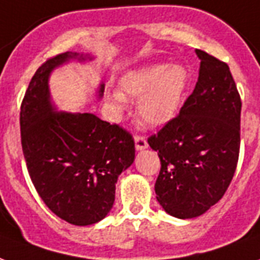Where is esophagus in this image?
Segmentation results:
<instances>
[{"label": "esophagus", "instance_id": "1", "mask_svg": "<svg viewBox=\"0 0 260 260\" xmlns=\"http://www.w3.org/2000/svg\"><path fill=\"white\" fill-rule=\"evenodd\" d=\"M135 147L136 150H143L147 147V140L145 136L135 135Z\"/></svg>", "mask_w": 260, "mask_h": 260}]
</instances>
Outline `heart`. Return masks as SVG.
<instances>
[{
  "instance_id": "obj_1",
  "label": "heart",
  "mask_w": 260,
  "mask_h": 260,
  "mask_svg": "<svg viewBox=\"0 0 260 260\" xmlns=\"http://www.w3.org/2000/svg\"><path fill=\"white\" fill-rule=\"evenodd\" d=\"M187 85V71L175 64H149L121 77V93L111 96L113 105L122 109L124 96L137 98L136 113L149 125H162L178 114Z\"/></svg>"
}]
</instances>
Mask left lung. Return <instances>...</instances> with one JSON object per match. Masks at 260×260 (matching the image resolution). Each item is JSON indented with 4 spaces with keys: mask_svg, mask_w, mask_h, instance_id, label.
<instances>
[{
    "mask_svg": "<svg viewBox=\"0 0 260 260\" xmlns=\"http://www.w3.org/2000/svg\"><path fill=\"white\" fill-rule=\"evenodd\" d=\"M199 81L179 114L147 139L161 161L155 194L179 219L203 215L222 199L237 168L241 98L224 61L196 49Z\"/></svg>",
    "mask_w": 260,
    "mask_h": 260,
    "instance_id": "1",
    "label": "left lung"
}]
</instances>
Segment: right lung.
Returning a JSON list of instances; mask_svg holds the SVG:
<instances>
[{
    "instance_id": "right-lung-1",
    "label": "right lung",
    "mask_w": 260,
    "mask_h": 260,
    "mask_svg": "<svg viewBox=\"0 0 260 260\" xmlns=\"http://www.w3.org/2000/svg\"><path fill=\"white\" fill-rule=\"evenodd\" d=\"M64 52L38 67L20 106L23 155L34 187L56 216L76 224L99 222L113 208L115 183L135 159L129 132L91 113H56L48 91ZM99 93H103V85Z\"/></svg>"
}]
</instances>
